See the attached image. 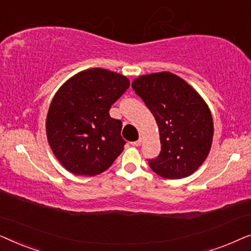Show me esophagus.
<instances>
[{
  "label": "esophagus",
  "mask_w": 251,
  "mask_h": 251,
  "mask_svg": "<svg viewBox=\"0 0 251 251\" xmlns=\"http://www.w3.org/2000/svg\"><path fill=\"white\" fill-rule=\"evenodd\" d=\"M133 146H140V144H142V138H139L138 140H136V142H132L131 143Z\"/></svg>",
  "instance_id": "obj_1"
}]
</instances>
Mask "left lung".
<instances>
[{
	"mask_svg": "<svg viewBox=\"0 0 251 251\" xmlns=\"http://www.w3.org/2000/svg\"><path fill=\"white\" fill-rule=\"evenodd\" d=\"M131 87L159 126L161 152L149 160L154 173L168 179L190 176L210 151L214 123L200 95L169 72L143 75Z\"/></svg>",
	"mask_w": 251,
	"mask_h": 251,
	"instance_id": "1",
	"label": "left lung"
}]
</instances>
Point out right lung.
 I'll list each match as a JSON object with an SVG mask.
<instances>
[{"label": "right lung", "instance_id": "1", "mask_svg": "<svg viewBox=\"0 0 251 251\" xmlns=\"http://www.w3.org/2000/svg\"><path fill=\"white\" fill-rule=\"evenodd\" d=\"M129 85L121 74L92 68L70 78L54 95L47 116L48 142L72 174L96 176L122 153V122L111 118L109 109Z\"/></svg>", "mask_w": 251, "mask_h": 251}]
</instances>
